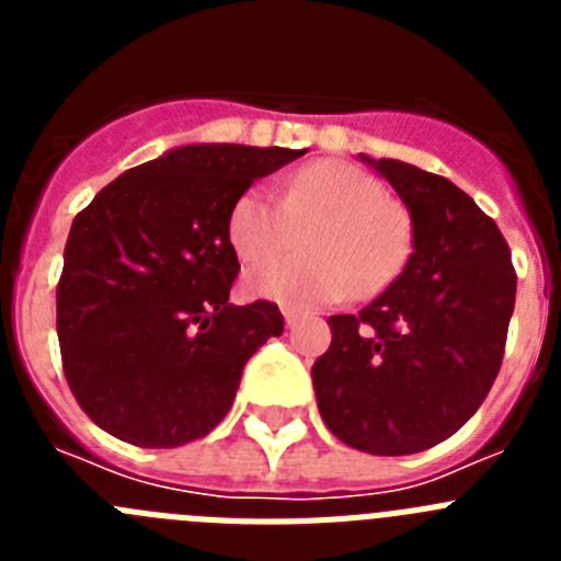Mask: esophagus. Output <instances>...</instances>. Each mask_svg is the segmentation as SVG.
<instances>
[{
  "mask_svg": "<svg viewBox=\"0 0 561 561\" xmlns=\"http://www.w3.org/2000/svg\"><path fill=\"white\" fill-rule=\"evenodd\" d=\"M300 311H295V309H284V320H286V329H295L297 323H300Z\"/></svg>",
  "mask_w": 561,
  "mask_h": 561,
  "instance_id": "34e87169",
  "label": "esophagus"
}]
</instances>
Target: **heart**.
Here are the masks:
<instances>
[{"mask_svg":"<svg viewBox=\"0 0 561 561\" xmlns=\"http://www.w3.org/2000/svg\"><path fill=\"white\" fill-rule=\"evenodd\" d=\"M307 232L309 256L273 262ZM230 241L247 272V291L264 300L311 309L351 291L376 295L396 280L410 255L408 213L390 202L381 182L345 162H314L291 173L284 202L250 187L230 213Z\"/></svg>","mask_w":561,"mask_h":561,"instance_id":"heart-1","label":"heart"}]
</instances>
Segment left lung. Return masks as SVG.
I'll list each match as a JSON object with an SVG mask.
<instances>
[{
	"label": "left lung",
	"instance_id": "1",
	"mask_svg": "<svg viewBox=\"0 0 561 561\" xmlns=\"http://www.w3.org/2000/svg\"><path fill=\"white\" fill-rule=\"evenodd\" d=\"M359 160L410 213L413 252L359 314L329 317L311 368L325 427L370 455H413L458 433L500 370L517 275L503 232L458 185L401 160Z\"/></svg>",
	"mask_w": 561,
	"mask_h": 561
}]
</instances>
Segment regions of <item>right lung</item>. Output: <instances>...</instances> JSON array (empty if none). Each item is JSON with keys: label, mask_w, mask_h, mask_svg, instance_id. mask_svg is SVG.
I'll list each match as a JSON object with an SVG mask.
<instances>
[{"label": "right lung", "mask_w": 561, "mask_h": 561, "mask_svg": "<svg viewBox=\"0 0 561 561\" xmlns=\"http://www.w3.org/2000/svg\"><path fill=\"white\" fill-rule=\"evenodd\" d=\"M306 148L193 142L108 182L72 221L58 280L64 374L83 413L134 447H182L236 399L247 359L284 334L275 304L232 306L230 213Z\"/></svg>", "instance_id": "add662e5"}]
</instances>
